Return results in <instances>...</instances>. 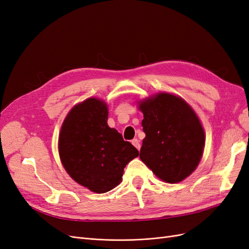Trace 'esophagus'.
Masks as SVG:
<instances>
[{
    "mask_svg": "<svg viewBox=\"0 0 249 249\" xmlns=\"http://www.w3.org/2000/svg\"><path fill=\"white\" fill-rule=\"evenodd\" d=\"M132 144L134 145V146L138 149V150H140V148H141V145H140V141L137 139V138H135V139H133L132 140Z\"/></svg>",
    "mask_w": 249,
    "mask_h": 249,
    "instance_id": "esophagus-1",
    "label": "esophagus"
}]
</instances>
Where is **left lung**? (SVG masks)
<instances>
[{
	"label": "left lung",
	"mask_w": 249,
	"mask_h": 249,
	"mask_svg": "<svg viewBox=\"0 0 249 249\" xmlns=\"http://www.w3.org/2000/svg\"><path fill=\"white\" fill-rule=\"evenodd\" d=\"M139 106L145 133L141 160L164 181H181L194 172L203 154L205 135L199 118L182 99L166 92Z\"/></svg>",
	"instance_id": "8db88e82"
}]
</instances>
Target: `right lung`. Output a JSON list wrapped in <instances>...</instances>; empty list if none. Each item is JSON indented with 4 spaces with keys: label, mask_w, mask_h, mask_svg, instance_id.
<instances>
[{
    "label": "right lung",
    "mask_w": 249,
    "mask_h": 249,
    "mask_svg": "<svg viewBox=\"0 0 249 249\" xmlns=\"http://www.w3.org/2000/svg\"><path fill=\"white\" fill-rule=\"evenodd\" d=\"M103 101L90 98L68 114L58 138V151L69 175L91 192L107 193L119 184L124 167L139 151L107 124Z\"/></svg>",
    "instance_id": "add662e5"
}]
</instances>
